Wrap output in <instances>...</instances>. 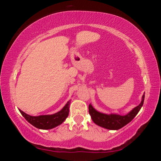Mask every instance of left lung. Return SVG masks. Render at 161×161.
Listing matches in <instances>:
<instances>
[{
    "mask_svg": "<svg viewBox=\"0 0 161 161\" xmlns=\"http://www.w3.org/2000/svg\"><path fill=\"white\" fill-rule=\"evenodd\" d=\"M144 98H145V93L142 96V99L139 105L133 108L126 115H120L118 114H107L99 112L92 107L91 103L89 105V113L90 114L92 121L98 126L108 130H118L126 126L137 115L143 104Z\"/></svg>",
    "mask_w": 161,
    "mask_h": 161,
    "instance_id": "8db88e82",
    "label": "left lung"
}]
</instances>
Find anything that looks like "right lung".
I'll return each instance as SVG.
<instances>
[{
	"mask_svg": "<svg viewBox=\"0 0 161 161\" xmlns=\"http://www.w3.org/2000/svg\"><path fill=\"white\" fill-rule=\"evenodd\" d=\"M70 101L71 100L68 101L67 103L60 111L53 114L32 116L23 112L20 109H19V111L24 118L35 127L43 130L52 129L62 124L64 121V120L67 118L69 111V108L71 102Z\"/></svg>",
	"mask_w": 161,
	"mask_h": 161,
	"instance_id": "obj_1",
	"label": "right lung"
}]
</instances>
